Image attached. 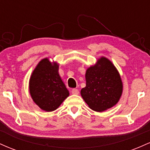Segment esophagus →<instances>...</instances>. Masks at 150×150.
<instances>
[{"label":"esophagus","instance_id":"34e87169","mask_svg":"<svg viewBox=\"0 0 150 150\" xmlns=\"http://www.w3.org/2000/svg\"><path fill=\"white\" fill-rule=\"evenodd\" d=\"M72 94H75V95H77V94H79V90L77 89H73L71 91Z\"/></svg>","mask_w":150,"mask_h":150}]
</instances>
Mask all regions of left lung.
Returning a JSON list of instances; mask_svg holds the SVG:
<instances>
[{
    "label": "left lung",
    "mask_w": 150,
    "mask_h": 150,
    "mask_svg": "<svg viewBox=\"0 0 150 150\" xmlns=\"http://www.w3.org/2000/svg\"><path fill=\"white\" fill-rule=\"evenodd\" d=\"M86 87L81 96L91 109L101 112L115 106L123 92L120 74L108 58L101 57L94 65L87 68Z\"/></svg>",
    "instance_id": "left-lung-1"
}]
</instances>
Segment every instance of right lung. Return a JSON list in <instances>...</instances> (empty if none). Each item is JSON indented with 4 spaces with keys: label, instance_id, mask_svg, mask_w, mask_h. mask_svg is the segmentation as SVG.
Masks as SVG:
<instances>
[{
    "label": "right lung",
    "instance_id": "obj_1",
    "mask_svg": "<svg viewBox=\"0 0 150 150\" xmlns=\"http://www.w3.org/2000/svg\"><path fill=\"white\" fill-rule=\"evenodd\" d=\"M30 92L32 99L41 109L53 111L69 96L58 74V64L45 58L38 63L30 77Z\"/></svg>",
    "mask_w": 150,
    "mask_h": 150
}]
</instances>
